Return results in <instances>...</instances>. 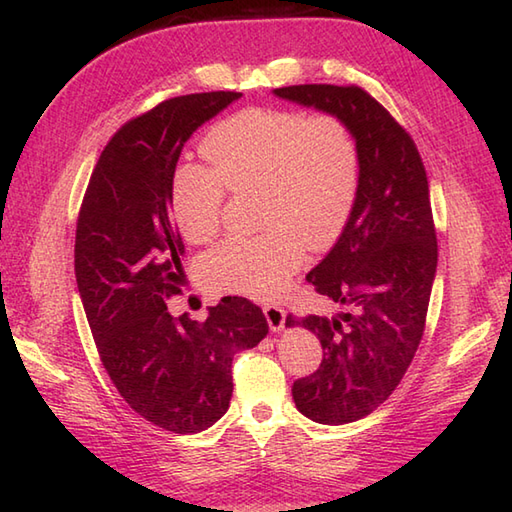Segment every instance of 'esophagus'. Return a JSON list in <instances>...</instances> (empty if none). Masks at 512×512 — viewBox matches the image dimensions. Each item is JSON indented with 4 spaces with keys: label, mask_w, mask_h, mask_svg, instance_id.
Here are the masks:
<instances>
[{
    "label": "esophagus",
    "mask_w": 512,
    "mask_h": 512,
    "mask_svg": "<svg viewBox=\"0 0 512 512\" xmlns=\"http://www.w3.org/2000/svg\"><path fill=\"white\" fill-rule=\"evenodd\" d=\"M264 314H266V321H268L270 330L279 332L281 328H284V323H286V310L284 308L273 306V303H266Z\"/></svg>",
    "instance_id": "esophagus-1"
}]
</instances>
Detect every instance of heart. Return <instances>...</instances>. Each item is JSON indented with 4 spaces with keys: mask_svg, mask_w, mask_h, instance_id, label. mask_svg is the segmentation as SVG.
I'll return each mask as SVG.
<instances>
[{
    "mask_svg": "<svg viewBox=\"0 0 512 512\" xmlns=\"http://www.w3.org/2000/svg\"><path fill=\"white\" fill-rule=\"evenodd\" d=\"M202 154L209 167L182 165L173 176V220L189 242H206L220 231L226 189H257L264 231L224 239L202 270L222 290L277 297L306 246L328 248L347 224L361 178L354 132L339 114L246 107L206 134Z\"/></svg>",
    "mask_w": 512,
    "mask_h": 512,
    "instance_id": "b5f03b06",
    "label": "heart"
}]
</instances>
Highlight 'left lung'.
Segmentation results:
<instances>
[{"instance_id": "8db88e82", "label": "left lung", "mask_w": 512, "mask_h": 512, "mask_svg": "<svg viewBox=\"0 0 512 512\" xmlns=\"http://www.w3.org/2000/svg\"><path fill=\"white\" fill-rule=\"evenodd\" d=\"M275 94L339 114L361 156L350 220L306 277L343 310L286 317L323 347L317 372L292 385L297 409L321 424L354 422L398 387L427 325L438 266L427 171L407 129L358 85H288Z\"/></svg>"}]
</instances>
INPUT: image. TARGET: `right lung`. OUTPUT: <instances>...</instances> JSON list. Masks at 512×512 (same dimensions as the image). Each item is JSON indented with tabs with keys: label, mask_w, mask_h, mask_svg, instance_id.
<instances>
[{
	"label": "right lung",
	"mask_w": 512,
	"mask_h": 512,
	"mask_svg": "<svg viewBox=\"0 0 512 512\" xmlns=\"http://www.w3.org/2000/svg\"><path fill=\"white\" fill-rule=\"evenodd\" d=\"M239 92L173 96L118 129L85 189L74 273L105 372L140 418L173 433L220 420L233 396L231 363L268 334L264 312L226 297L204 321L171 317L182 295V237L171 182L189 136Z\"/></svg>",
	"instance_id": "obj_1"
}]
</instances>
